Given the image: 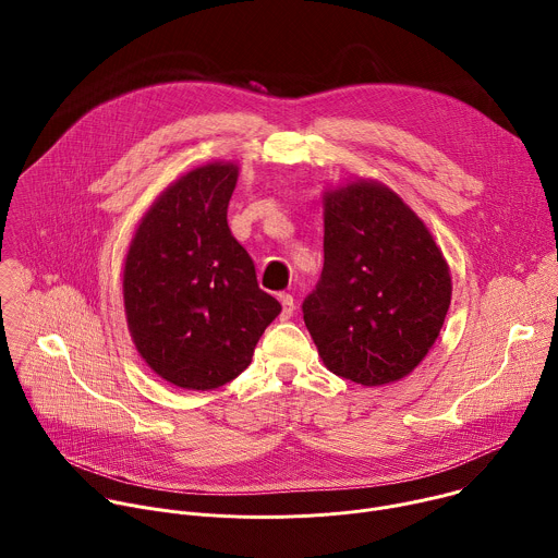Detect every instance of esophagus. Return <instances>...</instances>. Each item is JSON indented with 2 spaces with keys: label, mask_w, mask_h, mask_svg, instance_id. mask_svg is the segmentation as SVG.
<instances>
[{
  "label": "esophagus",
  "mask_w": 558,
  "mask_h": 558,
  "mask_svg": "<svg viewBox=\"0 0 558 558\" xmlns=\"http://www.w3.org/2000/svg\"><path fill=\"white\" fill-rule=\"evenodd\" d=\"M278 300H280V304H282V313H280V317H282V320H289V317H291V315H293V311H295L293 295H291V293H280V295H278Z\"/></svg>",
  "instance_id": "34e87169"
}]
</instances>
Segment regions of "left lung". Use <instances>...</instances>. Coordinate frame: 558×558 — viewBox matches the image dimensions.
I'll use <instances>...</instances> for the list:
<instances>
[{
  "mask_svg": "<svg viewBox=\"0 0 558 558\" xmlns=\"http://www.w3.org/2000/svg\"><path fill=\"white\" fill-rule=\"evenodd\" d=\"M448 265L426 225L384 185L325 196V267L304 325L325 366L362 386L409 375L450 306Z\"/></svg>",
  "mask_w": 558,
  "mask_h": 558,
  "instance_id": "1",
  "label": "left lung"
}]
</instances>
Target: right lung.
Masks as SVG:
<instances>
[{
  "label": "right lung",
  "instance_id": "right-lung-1",
  "mask_svg": "<svg viewBox=\"0 0 558 558\" xmlns=\"http://www.w3.org/2000/svg\"><path fill=\"white\" fill-rule=\"evenodd\" d=\"M231 163L196 168L141 220L125 258L128 327L147 366L166 381L211 390L241 375L282 311L231 235Z\"/></svg>",
  "mask_w": 558,
  "mask_h": 558
}]
</instances>
